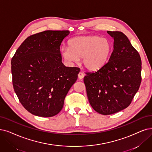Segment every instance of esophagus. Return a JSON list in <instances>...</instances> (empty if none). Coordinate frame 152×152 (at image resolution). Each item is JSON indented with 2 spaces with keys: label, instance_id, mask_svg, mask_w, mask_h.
Listing matches in <instances>:
<instances>
[{
  "label": "esophagus",
  "instance_id": "obj_1",
  "mask_svg": "<svg viewBox=\"0 0 152 152\" xmlns=\"http://www.w3.org/2000/svg\"><path fill=\"white\" fill-rule=\"evenodd\" d=\"M78 78H79V79H82V78H83V77H84L83 73L82 72H79V74H78Z\"/></svg>",
  "mask_w": 152,
  "mask_h": 152
}]
</instances>
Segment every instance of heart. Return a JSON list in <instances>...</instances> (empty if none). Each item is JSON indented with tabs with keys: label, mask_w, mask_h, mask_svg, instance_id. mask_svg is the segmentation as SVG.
Masks as SVG:
<instances>
[{
	"label": "heart",
	"mask_w": 152,
	"mask_h": 152,
	"mask_svg": "<svg viewBox=\"0 0 152 152\" xmlns=\"http://www.w3.org/2000/svg\"><path fill=\"white\" fill-rule=\"evenodd\" d=\"M112 51L110 41L99 36H84L71 39L69 48L62 50L63 57L68 62H77L82 58L83 66L89 71L102 69L108 62Z\"/></svg>",
	"instance_id": "heart-1"
}]
</instances>
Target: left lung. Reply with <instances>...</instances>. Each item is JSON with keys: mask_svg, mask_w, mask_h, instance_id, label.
Listing matches in <instances>:
<instances>
[{"mask_svg": "<svg viewBox=\"0 0 152 152\" xmlns=\"http://www.w3.org/2000/svg\"><path fill=\"white\" fill-rule=\"evenodd\" d=\"M113 39L108 62L96 72L87 73L83 82L90 105L102 115H111L128 107L142 80L138 52L121 32L107 31Z\"/></svg>", "mask_w": 152, "mask_h": 152, "instance_id": "8db88e82", "label": "left lung"}]
</instances>
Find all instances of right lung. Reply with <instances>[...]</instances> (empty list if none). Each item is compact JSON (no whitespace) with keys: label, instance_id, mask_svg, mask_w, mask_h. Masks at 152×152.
I'll list each match as a JSON object with an SVG mask.
<instances>
[{"label":"right lung","instance_id":"add662e5","mask_svg":"<svg viewBox=\"0 0 152 152\" xmlns=\"http://www.w3.org/2000/svg\"><path fill=\"white\" fill-rule=\"evenodd\" d=\"M69 30H46L27 37L12 58L15 92L21 104L36 116L50 117L63 108L65 97L80 69L62 62L60 46Z\"/></svg>","mask_w":152,"mask_h":152}]
</instances>
